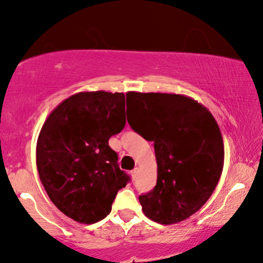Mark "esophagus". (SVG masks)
I'll return each mask as SVG.
<instances>
[{
	"instance_id": "obj_1",
	"label": "esophagus",
	"mask_w": 263,
	"mask_h": 263,
	"mask_svg": "<svg viewBox=\"0 0 263 263\" xmlns=\"http://www.w3.org/2000/svg\"><path fill=\"white\" fill-rule=\"evenodd\" d=\"M137 176H138V168H135L134 171L131 172V177H132V179H137Z\"/></svg>"
}]
</instances>
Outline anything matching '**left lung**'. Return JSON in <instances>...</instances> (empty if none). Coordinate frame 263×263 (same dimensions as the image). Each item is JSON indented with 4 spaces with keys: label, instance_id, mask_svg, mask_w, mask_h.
Segmentation results:
<instances>
[{
    "label": "left lung",
    "instance_id": "left-lung-1",
    "mask_svg": "<svg viewBox=\"0 0 263 263\" xmlns=\"http://www.w3.org/2000/svg\"><path fill=\"white\" fill-rule=\"evenodd\" d=\"M136 116L127 121L155 142L157 184L140 195L147 218L163 225L188 219L206 203L224 167V142L206 107L179 93H126Z\"/></svg>",
    "mask_w": 263,
    "mask_h": 263
}]
</instances>
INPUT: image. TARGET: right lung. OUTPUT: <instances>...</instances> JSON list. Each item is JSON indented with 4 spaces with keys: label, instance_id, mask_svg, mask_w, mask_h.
<instances>
[{
    "label": "right lung",
    "instance_id": "add662e5",
    "mask_svg": "<svg viewBox=\"0 0 263 263\" xmlns=\"http://www.w3.org/2000/svg\"><path fill=\"white\" fill-rule=\"evenodd\" d=\"M125 123V93L107 91L71 95L45 120L35 152L38 174L53 204L74 221L106 218L129 180L108 146Z\"/></svg>",
    "mask_w": 263,
    "mask_h": 263
}]
</instances>
